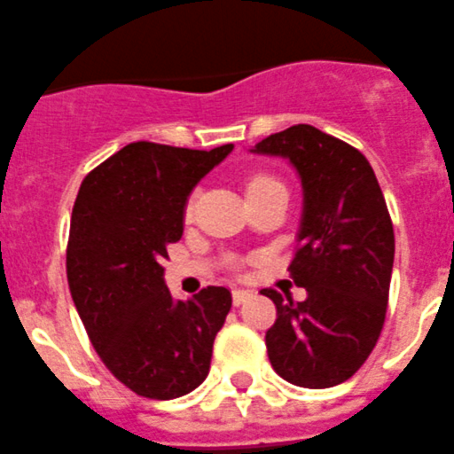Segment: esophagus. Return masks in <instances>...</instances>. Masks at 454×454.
<instances>
[{
    "label": "esophagus",
    "mask_w": 454,
    "mask_h": 454,
    "mask_svg": "<svg viewBox=\"0 0 454 454\" xmlns=\"http://www.w3.org/2000/svg\"><path fill=\"white\" fill-rule=\"evenodd\" d=\"M251 298H253V291H248V289H235V291H232V302H235L237 307H239V304H244L247 300H251Z\"/></svg>",
    "instance_id": "obj_1"
}]
</instances>
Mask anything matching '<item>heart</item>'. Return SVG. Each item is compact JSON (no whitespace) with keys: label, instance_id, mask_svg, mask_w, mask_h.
Here are the masks:
<instances>
[{"label":"heart","instance_id":"1","mask_svg":"<svg viewBox=\"0 0 454 454\" xmlns=\"http://www.w3.org/2000/svg\"><path fill=\"white\" fill-rule=\"evenodd\" d=\"M266 188H285V185H282V181L275 179V176L270 175H253L247 184V194L260 192V190H266ZM190 210H192V199H190L188 206H185V213L190 215Z\"/></svg>","mask_w":454,"mask_h":454}]
</instances>
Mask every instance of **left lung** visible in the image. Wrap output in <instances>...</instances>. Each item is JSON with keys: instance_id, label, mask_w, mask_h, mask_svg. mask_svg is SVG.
Wrapping results in <instances>:
<instances>
[{"instance_id": "8db88e82", "label": "left lung", "mask_w": 454, "mask_h": 454, "mask_svg": "<svg viewBox=\"0 0 454 454\" xmlns=\"http://www.w3.org/2000/svg\"><path fill=\"white\" fill-rule=\"evenodd\" d=\"M253 152L289 159L304 192L289 273L307 300L262 289L278 309L269 361L300 387H333L361 370L383 329L394 264L387 203L370 160L313 125L270 134Z\"/></svg>"}]
</instances>
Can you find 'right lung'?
I'll return each instance as SVG.
<instances>
[{"label":"right lung","instance_id":"obj_1","mask_svg":"<svg viewBox=\"0 0 454 454\" xmlns=\"http://www.w3.org/2000/svg\"><path fill=\"white\" fill-rule=\"evenodd\" d=\"M232 145L215 150L129 143L84 176L71 213L67 279L93 349L138 396L169 401L206 380L231 311L226 286L175 300L168 247L184 235L190 192Z\"/></svg>","mask_w":454,"mask_h":454}]
</instances>
